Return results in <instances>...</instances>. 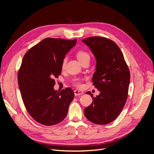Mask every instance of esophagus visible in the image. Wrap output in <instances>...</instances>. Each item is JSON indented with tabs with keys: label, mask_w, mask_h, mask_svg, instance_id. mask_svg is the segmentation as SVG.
<instances>
[{
	"label": "esophagus",
	"mask_w": 154,
	"mask_h": 154,
	"mask_svg": "<svg viewBox=\"0 0 154 154\" xmlns=\"http://www.w3.org/2000/svg\"><path fill=\"white\" fill-rule=\"evenodd\" d=\"M74 95H75L76 96H80V95H82L83 94V92L82 91H78V90H75L74 91Z\"/></svg>",
	"instance_id": "obj_1"
}]
</instances>
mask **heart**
Segmentation results:
<instances>
[{"label":"heart","mask_w":154,"mask_h":154,"mask_svg":"<svg viewBox=\"0 0 154 154\" xmlns=\"http://www.w3.org/2000/svg\"><path fill=\"white\" fill-rule=\"evenodd\" d=\"M77 58L78 59L79 61H80V63L85 61V60H89L90 61V54H88L86 51H78L76 54ZM67 63V58H65L62 62V68H64L65 66H66ZM73 84L75 85L77 87H82V83H81V80L80 79L76 78L74 79L73 80Z\"/></svg>","instance_id":"obj_1"}]
</instances>
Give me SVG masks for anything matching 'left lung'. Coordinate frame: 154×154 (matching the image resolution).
Instances as JSON below:
<instances>
[{
	"label": "left lung",
	"mask_w": 154,
	"mask_h": 154,
	"mask_svg": "<svg viewBox=\"0 0 154 154\" xmlns=\"http://www.w3.org/2000/svg\"><path fill=\"white\" fill-rule=\"evenodd\" d=\"M96 60L92 82L100 92L92 97L91 105L84 109L91 122L106 125L117 118L127 99L130 74L123 54L118 45L110 39L92 36L82 40Z\"/></svg>",
	"instance_id": "1"
}]
</instances>
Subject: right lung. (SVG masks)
<instances>
[{
  "instance_id": "right-lung-1",
  "label": "right lung",
  "mask_w": 154,
  "mask_h": 154,
  "mask_svg": "<svg viewBox=\"0 0 154 154\" xmlns=\"http://www.w3.org/2000/svg\"><path fill=\"white\" fill-rule=\"evenodd\" d=\"M76 44V39L45 38L22 60L18 87L27 112L40 124L57 125L67 116L74 92L69 87L60 92L54 90V78L61 74L63 60Z\"/></svg>"
}]
</instances>
